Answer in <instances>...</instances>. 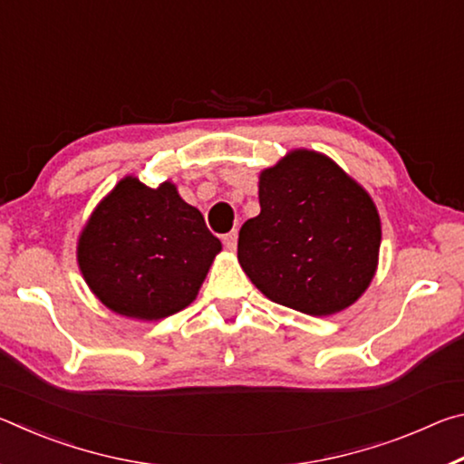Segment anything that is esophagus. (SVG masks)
I'll return each instance as SVG.
<instances>
[{
  "instance_id": "34e87169",
  "label": "esophagus",
  "mask_w": 464,
  "mask_h": 464,
  "mask_svg": "<svg viewBox=\"0 0 464 464\" xmlns=\"http://www.w3.org/2000/svg\"><path fill=\"white\" fill-rule=\"evenodd\" d=\"M223 243L225 247L229 251H235V247H237V229H233L231 233H227L223 237Z\"/></svg>"
}]
</instances>
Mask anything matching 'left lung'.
I'll use <instances>...</instances> for the list:
<instances>
[{"instance_id": "obj_1", "label": "left lung", "mask_w": 464, "mask_h": 464, "mask_svg": "<svg viewBox=\"0 0 464 464\" xmlns=\"http://www.w3.org/2000/svg\"><path fill=\"white\" fill-rule=\"evenodd\" d=\"M260 208L241 227L237 257L270 301L315 317L358 301L381 247L362 186L329 157L295 149L260 174Z\"/></svg>"}]
</instances>
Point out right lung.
I'll return each instance as SVG.
<instances>
[{
    "instance_id": "right-lung-1",
    "label": "right lung",
    "mask_w": 464,
    "mask_h": 464,
    "mask_svg": "<svg viewBox=\"0 0 464 464\" xmlns=\"http://www.w3.org/2000/svg\"><path fill=\"white\" fill-rule=\"evenodd\" d=\"M221 247L174 184L149 188L127 176L85 223L77 264L110 311L157 321L194 301Z\"/></svg>"
}]
</instances>
